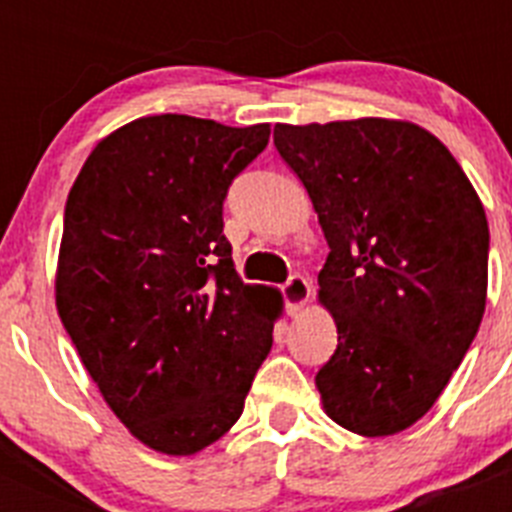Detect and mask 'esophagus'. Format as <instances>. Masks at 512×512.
<instances>
[{
  "instance_id": "34e87169",
  "label": "esophagus",
  "mask_w": 512,
  "mask_h": 512,
  "mask_svg": "<svg viewBox=\"0 0 512 512\" xmlns=\"http://www.w3.org/2000/svg\"><path fill=\"white\" fill-rule=\"evenodd\" d=\"M282 297L289 315H297L302 310V305L310 300V282L305 277H300V274H292L287 279V284L282 287Z\"/></svg>"
}]
</instances>
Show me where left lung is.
I'll return each instance as SVG.
<instances>
[{"instance_id": "1", "label": "left lung", "mask_w": 512, "mask_h": 512, "mask_svg": "<svg viewBox=\"0 0 512 512\" xmlns=\"http://www.w3.org/2000/svg\"><path fill=\"white\" fill-rule=\"evenodd\" d=\"M274 146L328 241L320 302L338 328L318 384L330 418L392 436L423 418L477 336L485 207L436 135L413 122L277 125Z\"/></svg>"}]
</instances>
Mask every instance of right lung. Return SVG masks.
<instances>
[{
    "mask_svg": "<svg viewBox=\"0 0 512 512\" xmlns=\"http://www.w3.org/2000/svg\"><path fill=\"white\" fill-rule=\"evenodd\" d=\"M269 133L140 117L89 153L66 200L63 328L112 413L164 454L230 431L271 351L279 292L241 282L223 233L230 184Z\"/></svg>",
    "mask_w": 512,
    "mask_h": 512,
    "instance_id": "1",
    "label": "right lung"
}]
</instances>
